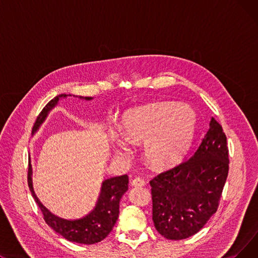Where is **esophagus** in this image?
<instances>
[{
  "mask_svg": "<svg viewBox=\"0 0 258 258\" xmlns=\"http://www.w3.org/2000/svg\"><path fill=\"white\" fill-rule=\"evenodd\" d=\"M131 184H132V186H134V187L144 186V184H145V181H144L142 178H140V177H136V178H135V179H133V180H132Z\"/></svg>",
  "mask_w": 258,
  "mask_h": 258,
  "instance_id": "34e87169",
  "label": "esophagus"
}]
</instances>
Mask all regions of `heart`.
Listing matches in <instances>:
<instances>
[{
	"mask_svg": "<svg viewBox=\"0 0 258 258\" xmlns=\"http://www.w3.org/2000/svg\"><path fill=\"white\" fill-rule=\"evenodd\" d=\"M122 138H114V151L121 156L130 153L127 142L144 140L143 151L148 163L165 168L183 158L190 145L195 126L186 107L174 103H155L127 112L121 121Z\"/></svg>",
	"mask_w": 258,
	"mask_h": 258,
	"instance_id": "1",
	"label": "heart"
}]
</instances>
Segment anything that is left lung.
Returning <instances> with one entry per match:
<instances>
[{
    "instance_id": "8db88e82",
    "label": "left lung",
    "mask_w": 258,
    "mask_h": 258,
    "mask_svg": "<svg viewBox=\"0 0 258 258\" xmlns=\"http://www.w3.org/2000/svg\"><path fill=\"white\" fill-rule=\"evenodd\" d=\"M228 155L226 135L212 117L194 155L150 182L153 221L162 236L172 240L192 236L216 212L228 177Z\"/></svg>"
}]
</instances>
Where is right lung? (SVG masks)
Returning a JSON list of instances; mask_svg holds the SVG:
<instances>
[{
    "label": "right lung",
    "mask_w": 258,
    "mask_h": 258,
    "mask_svg": "<svg viewBox=\"0 0 258 258\" xmlns=\"http://www.w3.org/2000/svg\"><path fill=\"white\" fill-rule=\"evenodd\" d=\"M68 96H72V95L60 94L47 103V105L43 108V111L39 113L35 120V123L32 127V135L37 132L39 126L42 125L47 118L49 112L58 103L59 99L66 98ZM79 98L86 100L93 99L92 97L83 96H79ZM28 186L34 201L44 215L45 222L54 231L59 233L62 237L70 241L92 245V243H96L104 239L113 230V227L118 220L120 200L128 189V177L127 174H123L120 175V177H114L104 180L102 182L100 194L94 209L89 214L84 216V218L77 220H64L58 218L57 215L51 213L40 203L33 189L30 156L28 168Z\"/></svg>",
    "instance_id": "right-lung-1"
}]
</instances>
